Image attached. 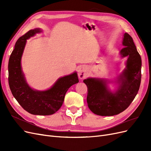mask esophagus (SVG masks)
Returning <instances> with one entry per match:
<instances>
[{
    "mask_svg": "<svg viewBox=\"0 0 151 151\" xmlns=\"http://www.w3.org/2000/svg\"><path fill=\"white\" fill-rule=\"evenodd\" d=\"M78 76L81 80L85 79L88 76V68L86 65H81L78 68Z\"/></svg>",
    "mask_w": 151,
    "mask_h": 151,
    "instance_id": "esophagus-1",
    "label": "esophagus"
}]
</instances>
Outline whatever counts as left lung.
<instances>
[{"mask_svg": "<svg viewBox=\"0 0 151 151\" xmlns=\"http://www.w3.org/2000/svg\"><path fill=\"white\" fill-rule=\"evenodd\" d=\"M120 55L127 57L125 68L116 77L115 91L108 87L105 79L89 77L84 83L88 87L87 103L90 110L100 116H113L122 113L133 101L137 94L141 81V57L133 39L127 33L123 35Z\"/></svg>", "mask_w": 151, "mask_h": 151, "instance_id": "obj_1", "label": "left lung"}]
</instances>
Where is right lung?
Masks as SVG:
<instances>
[{"mask_svg": "<svg viewBox=\"0 0 151 151\" xmlns=\"http://www.w3.org/2000/svg\"><path fill=\"white\" fill-rule=\"evenodd\" d=\"M42 29H31L16 43L8 64L9 84L13 96L26 111L36 115H50L60 108L68 88L79 83L76 72L60 77L50 89L36 90L28 85L21 67V58L27 40Z\"/></svg>", "mask_w": 151, "mask_h": 151, "instance_id": "obj_1", "label": "right lung"}]
</instances>
